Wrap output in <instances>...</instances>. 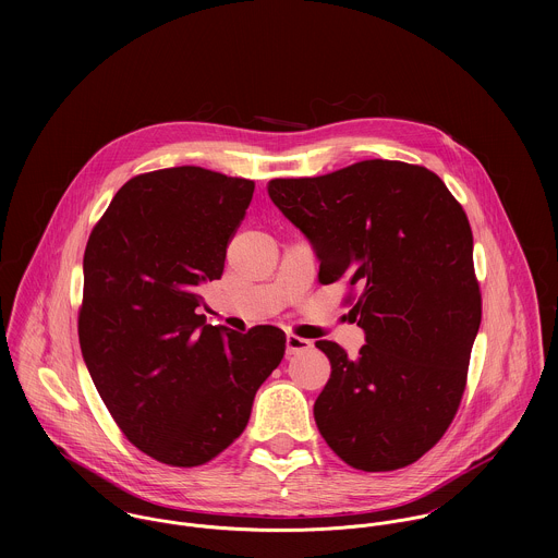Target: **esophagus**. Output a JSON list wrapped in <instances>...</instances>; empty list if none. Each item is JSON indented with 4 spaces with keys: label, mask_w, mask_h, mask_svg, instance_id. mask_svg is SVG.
Instances as JSON below:
<instances>
[{
    "label": "esophagus",
    "mask_w": 558,
    "mask_h": 558,
    "mask_svg": "<svg viewBox=\"0 0 558 558\" xmlns=\"http://www.w3.org/2000/svg\"><path fill=\"white\" fill-rule=\"evenodd\" d=\"M312 348H314V343H312L310 339H305V337H296V335H288V337H286V350H288L290 356H292V354L307 352V350H312Z\"/></svg>",
    "instance_id": "esophagus-1"
}]
</instances>
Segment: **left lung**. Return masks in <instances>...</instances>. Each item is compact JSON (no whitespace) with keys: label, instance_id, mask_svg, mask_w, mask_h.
<instances>
[{"label":"left lung","instance_id":"obj_1","mask_svg":"<svg viewBox=\"0 0 558 558\" xmlns=\"http://www.w3.org/2000/svg\"><path fill=\"white\" fill-rule=\"evenodd\" d=\"M268 195L312 242L322 283L363 288L350 312L367 341L359 356L316 343L330 361L314 403L322 438L359 471L416 462L458 412L481 324L466 213L436 173L401 160L277 178Z\"/></svg>","mask_w":558,"mask_h":558}]
</instances>
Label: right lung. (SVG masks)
I'll list each match as a JSON object with an SVG mask.
<instances>
[{
	"mask_svg": "<svg viewBox=\"0 0 558 558\" xmlns=\"http://www.w3.org/2000/svg\"><path fill=\"white\" fill-rule=\"evenodd\" d=\"M255 184L204 167L131 178L83 255L80 343L85 367L124 436L169 466H199L248 423L286 332H228L199 314Z\"/></svg>",
	"mask_w": 558,
	"mask_h": 558,
	"instance_id": "add662e5",
	"label": "right lung"
}]
</instances>
